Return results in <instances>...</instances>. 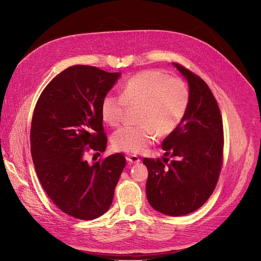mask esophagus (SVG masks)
Listing matches in <instances>:
<instances>
[{"label":"esophagus","mask_w":261,"mask_h":261,"mask_svg":"<svg viewBox=\"0 0 261 261\" xmlns=\"http://www.w3.org/2000/svg\"><path fill=\"white\" fill-rule=\"evenodd\" d=\"M126 161L128 163H130V164H139L141 162L137 155H133V154L126 156Z\"/></svg>","instance_id":"1"}]
</instances>
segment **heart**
Here are the masks:
<instances>
[{"mask_svg":"<svg viewBox=\"0 0 261 261\" xmlns=\"http://www.w3.org/2000/svg\"><path fill=\"white\" fill-rule=\"evenodd\" d=\"M189 98L183 80L158 70H147L132 77L123 85L121 95L103 97L100 115L106 123L117 126L127 107H139L140 125L123 126L112 137L116 150L139 153L154 142L156 133L168 136L177 129L187 112Z\"/></svg>","mask_w":261,"mask_h":261,"instance_id":"heart-1","label":"heart"}]
</instances>
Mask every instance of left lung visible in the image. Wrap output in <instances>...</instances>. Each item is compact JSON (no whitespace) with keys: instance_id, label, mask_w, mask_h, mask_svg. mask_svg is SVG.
Segmentation results:
<instances>
[{"instance_id":"obj_1","label":"left lung","mask_w":261,"mask_h":261,"mask_svg":"<svg viewBox=\"0 0 261 261\" xmlns=\"http://www.w3.org/2000/svg\"><path fill=\"white\" fill-rule=\"evenodd\" d=\"M173 66L186 79L189 105L181 124L163 142L173 161L144 159L148 170L146 195L154 210L183 216L200 207L217 184L223 152V125L217 101L202 79Z\"/></svg>"}]
</instances>
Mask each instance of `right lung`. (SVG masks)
Instances as JSON below:
<instances>
[{
    "mask_svg": "<svg viewBox=\"0 0 261 261\" xmlns=\"http://www.w3.org/2000/svg\"><path fill=\"white\" fill-rule=\"evenodd\" d=\"M120 76L72 66L45 87L33 114L31 152L40 183L58 207L77 219L108 211L125 167L120 153L101 163L85 159L89 149H106L100 106Z\"/></svg>",
    "mask_w": 261,
    "mask_h": 261,
    "instance_id": "add662e5",
    "label": "right lung"
}]
</instances>
